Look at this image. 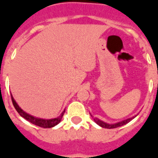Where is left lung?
Listing matches in <instances>:
<instances>
[{
    "label": "left lung",
    "mask_w": 158,
    "mask_h": 158,
    "mask_svg": "<svg viewBox=\"0 0 158 158\" xmlns=\"http://www.w3.org/2000/svg\"><path fill=\"white\" fill-rule=\"evenodd\" d=\"M92 117V116H91ZM136 116H134L132 118H129L124 119V120H123V121H120V122L115 123H105L102 120H100L99 118H93L94 119V121L98 124L101 127H102V128H105V129H114V128H118V127H120V126H123L126 124V123H128L129 122H130L133 118H135Z\"/></svg>",
    "instance_id": "obj_1"
}]
</instances>
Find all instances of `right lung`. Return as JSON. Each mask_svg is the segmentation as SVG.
<instances>
[{
	"mask_svg": "<svg viewBox=\"0 0 158 158\" xmlns=\"http://www.w3.org/2000/svg\"><path fill=\"white\" fill-rule=\"evenodd\" d=\"M12 104L15 107V109L17 110V112L19 113V115L21 117H23V118H25L26 120H28L29 122H30L33 124H35L36 126H39V127H41V128H44V129H47V128H52L54 126L57 125L59 123L61 122V120L62 118V116L65 113V109L64 111L61 113V115L58 117H56L55 118H51V119H45V118H37V117L32 116L29 113H27L26 112H24L23 110L20 107V106L18 105V103L16 102V101L13 98L12 95Z\"/></svg>",
	"mask_w": 158,
	"mask_h": 158,
	"instance_id": "obj_1",
	"label": "right lung"
}]
</instances>
